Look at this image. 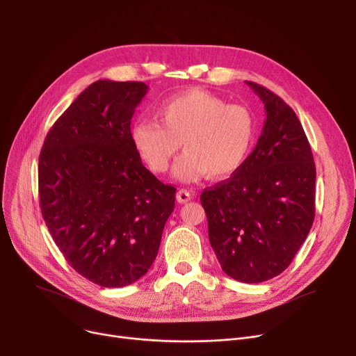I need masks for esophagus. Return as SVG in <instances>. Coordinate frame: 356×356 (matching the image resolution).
<instances>
[{"instance_id":"1","label":"esophagus","mask_w":356,"mask_h":356,"mask_svg":"<svg viewBox=\"0 0 356 356\" xmlns=\"http://www.w3.org/2000/svg\"><path fill=\"white\" fill-rule=\"evenodd\" d=\"M192 197H193V193L189 192V191H186V189H180V191L177 192V195H176V199H177L179 203L189 202Z\"/></svg>"}]
</instances>
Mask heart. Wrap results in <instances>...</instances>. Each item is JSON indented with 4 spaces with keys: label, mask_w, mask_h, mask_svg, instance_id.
Listing matches in <instances>:
<instances>
[{
    "label": "heart",
    "mask_w": 356,
    "mask_h": 356,
    "mask_svg": "<svg viewBox=\"0 0 356 356\" xmlns=\"http://www.w3.org/2000/svg\"><path fill=\"white\" fill-rule=\"evenodd\" d=\"M159 122L137 120L129 137L141 159L154 173H164L183 144L184 154L175 167L181 181L204 175L225 179L248 159L257 122L252 111L227 104L208 90L189 89L167 98L157 109Z\"/></svg>",
    "instance_id": "b5f03b06"
}]
</instances>
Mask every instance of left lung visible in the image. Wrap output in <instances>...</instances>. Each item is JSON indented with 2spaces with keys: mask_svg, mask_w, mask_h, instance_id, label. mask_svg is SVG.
Instances as JSON below:
<instances>
[{
  "mask_svg": "<svg viewBox=\"0 0 356 356\" xmlns=\"http://www.w3.org/2000/svg\"><path fill=\"white\" fill-rule=\"evenodd\" d=\"M247 85L267 118L252 153L229 179L200 195L211 247L222 270L242 283L282 274L314 219L316 165L296 112L270 89Z\"/></svg>",
  "mask_w": 356,
  "mask_h": 356,
  "instance_id": "obj_1",
  "label": "left lung"
}]
</instances>
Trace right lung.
Masks as SVG:
<instances>
[{
  "instance_id": "add662e5",
  "label": "right lung",
  "mask_w": 356,
  "mask_h": 356,
  "mask_svg": "<svg viewBox=\"0 0 356 356\" xmlns=\"http://www.w3.org/2000/svg\"><path fill=\"white\" fill-rule=\"evenodd\" d=\"M143 82L97 81L53 124L39 157L40 208L69 266L102 287L141 278L159 252L176 188L143 165L131 118Z\"/></svg>"
}]
</instances>
